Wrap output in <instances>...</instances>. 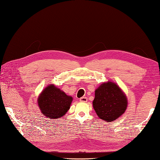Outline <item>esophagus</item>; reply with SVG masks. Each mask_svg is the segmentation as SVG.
Masks as SVG:
<instances>
[{"mask_svg": "<svg viewBox=\"0 0 160 160\" xmlns=\"http://www.w3.org/2000/svg\"><path fill=\"white\" fill-rule=\"evenodd\" d=\"M79 101L81 102H88V98L86 97H82L79 99Z\"/></svg>", "mask_w": 160, "mask_h": 160, "instance_id": "34e87169", "label": "esophagus"}]
</instances>
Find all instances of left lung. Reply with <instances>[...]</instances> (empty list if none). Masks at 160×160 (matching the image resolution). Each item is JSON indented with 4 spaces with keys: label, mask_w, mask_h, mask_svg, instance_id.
<instances>
[{
    "label": "left lung",
    "mask_w": 160,
    "mask_h": 160,
    "mask_svg": "<svg viewBox=\"0 0 160 160\" xmlns=\"http://www.w3.org/2000/svg\"><path fill=\"white\" fill-rule=\"evenodd\" d=\"M126 94L115 82H103L95 90L93 107L98 116L106 122H113L126 111Z\"/></svg>",
    "instance_id": "left-lung-1"
}]
</instances>
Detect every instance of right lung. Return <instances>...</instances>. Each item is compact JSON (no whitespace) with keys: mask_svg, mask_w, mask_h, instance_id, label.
<instances>
[{"mask_svg":"<svg viewBox=\"0 0 160 160\" xmlns=\"http://www.w3.org/2000/svg\"><path fill=\"white\" fill-rule=\"evenodd\" d=\"M72 97L53 84L42 90L38 98V105L42 114L50 119L61 118L70 109Z\"/></svg>","mask_w":160,"mask_h":160,"instance_id":"1","label":"right lung"}]
</instances>
